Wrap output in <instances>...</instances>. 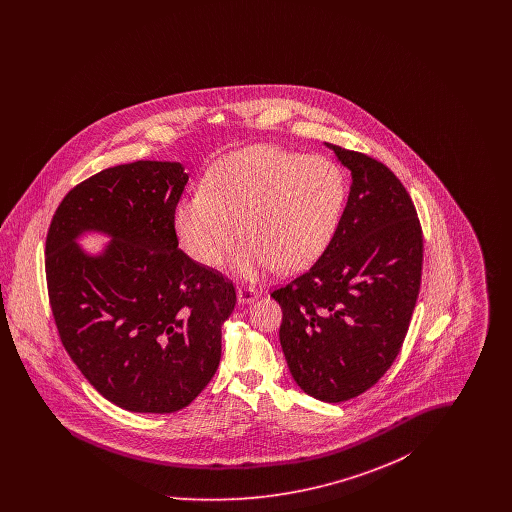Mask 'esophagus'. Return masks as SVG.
I'll list each match as a JSON object with an SVG mask.
<instances>
[{"label": "esophagus", "mask_w": 512, "mask_h": 512, "mask_svg": "<svg viewBox=\"0 0 512 512\" xmlns=\"http://www.w3.org/2000/svg\"><path fill=\"white\" fill-rule=\"evenodd\" d=\"M259 297V292L251 286H240L238 288V303H251Z\"/></svg>", "instance_id": "esophagus-1"}]
</instances>
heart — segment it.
I'll list each match as a JSON object with an SVG mask.
<instances>
[{
    "mask_svg": "<svg viewBox=\"0 0 512 512\" xmlns=\"http://www.w3.org/2000/svg\"><path fill=\"white\" fill-rule=\"evenodd\" d=\"M347 197L330 161L288 149H238L211 169L203 190L174 207V228L190 257L215 268L247 240L236 259L245 276L307 267L330 244Z\"/></svg>",
    "mask_w": 512,
    "mask_h": 512,
    "instance_id": "obj_1",
    "label": "heart"
}]
</instances>
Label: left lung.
<instances>
[{"label":"left lung","instance_id":"1","mask_svg":"<svg viewBox=\"0 0 512 512\" xmlns=\"http://www.w3.org/2000/svg\"><path fill=\"white\" fill-rule=\"evenodd\" d=\"M351 171L338 228L317 261L270 293L297 386L340 403L370 390L407 336L422 278V228L401 180L374 157L328 144Z\"/></svg>","mask_w":512,"mask_h":512}]
</instances>
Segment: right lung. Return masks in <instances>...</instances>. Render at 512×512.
<instances>
[{
    "mask_svg": "<svg viewBox=\"0 0 512 512\" xmlns=\"http://www.w3.org/2000/svg\"><path fill=\"white\" fill-rule=\"evenodd\" d=\"M180 163L136 161L76 184L46 238L49 305L84 378L132 413H174L207 388L220 363V326L236 307L232 280L178 249ZM114 240L96 258L73 240Z\"/></svg>",
    "mask_w": 512,
    "mask_h": 512,
    "instance_id": "right-lung-1",
    "label": "right lung"
}]
</instances>
